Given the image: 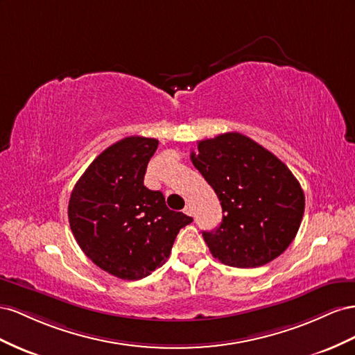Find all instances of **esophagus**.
Returning <instances> with one entry per match:
<instances>
[{
	"label": "esophagus",
	"instance_id": "esophagus-1",
	"mask_svg": "<svg viewBox=\"0 0 355 355\" xmlns=\"http://www.w3.org/2000/svg\"><path fill=\"white\" fill-rule=\"evenodd\" d=\"M183 211H184V214H187V216H193V207H191L190 204H187Z\"/></svg>",
	"mask_w": 355,
	"mask_h": 355
}]
</instances>
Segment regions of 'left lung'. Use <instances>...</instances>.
I'll list each match as a JSON object with an SVG mask.
<instances>
[{
  "mask_svg": "<svg viewBox=\"0 0 355 355\" xmlns=\"http://www.w3.org/2000/svg\"><path fill=\"white\" fill-rule=\"evenodd\" d=\"M191 162L214 189L220 226L202 232L211 254L234 268H259L277 259L296 238L305 195L282 162L239 132L198 143Z\"/></svg>",
  "mask_w": 355,
  "mask_h": 355,
  "instance_id": "obj_1",
  "label": "left lung"
}]
</instances>
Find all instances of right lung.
Here are the masks:
<instances>
[{"label": "right lung", "mask_w": 355, "mask_h": 355, "mask_svg": "<svg viewBox=\"0 0 355 355\" xmlns=\"http://www.w3.org/2000/svg\"><path fill=\"white\" fill-rule=\"evenodd\" d=\"M159 141L128 137L101 153L71 191L68 220L85 254L121 279L150 275L171 254L181 227L193 218L166 207L144 186Z\"/></svg>", "instance_id": "1"}]
</instances>
